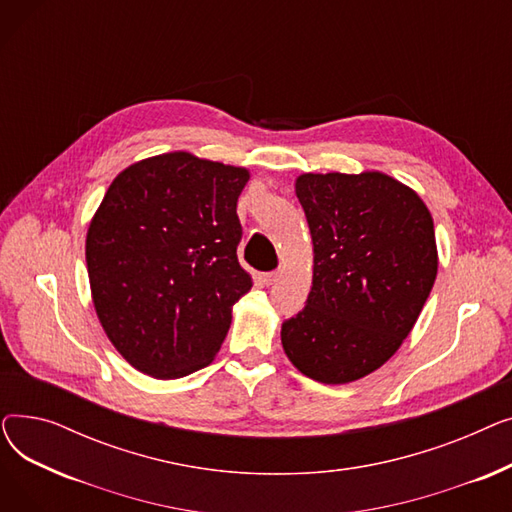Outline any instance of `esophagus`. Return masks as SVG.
<instances>
[{"instance_id": "1", "label": "esophagus", "mask_w": 512, "mask_h": 512, "mask_svg": "<svg viewBox=\"0 0 512 512\" xmlns=\"http://www.w3.org/2000/svg\"><path fill=\"white\" fill-rule=\"evenodd\" d=\"M280 276H282V270H274V272H267V274H263L261 278H263V282H265L267 286H270V284H276Z\"/></svg>"}]
</instances>
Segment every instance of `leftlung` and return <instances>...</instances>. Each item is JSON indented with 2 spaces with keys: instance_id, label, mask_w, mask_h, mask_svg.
Segmentation results:
<instances>
[{
  "instance_id": "obj_1",
  "label": "left lung",
  "mask_w": 512,
  "mask_h": 512,
  "mask_svg": "<svg viewBox=\"0 0 512 512\" xmlns=\"http://www.w3.org/2000/svg\"><path fill=\"white\" fill-rule=\"evenodd\" d=\"M313 240L307 305L282 324L290 363L321 384H348L400 348L438 274L434 220L384 172L301 174L294 182Z\"/></svg>"
}]
</instances>
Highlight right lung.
Instances as JSON below:
<instances>
[{"mask_svg": "<svg viewBox=\"0 0 512 512\" xmlns=\"http://www.w3.org/2000/svg\"><path fill=\"white\" fill-rule=\"evenodd\" d=\"M249 178L172 151L107 188L87 232L89 284L101 328L134 369L176 380L218 355L234 303L253 286L236 257V201Z\"/></svg>", "mask_w": 512, "mask_h": 512, "instance_id": "1", "label": "right lung"}]
</instances>
